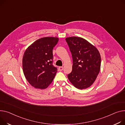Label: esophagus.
<instances>
[{"mask_svg": "<svg viewBox=\"0 0 125 125\" xmlns=\"http://www.w3.org/2000/svg\"><path fill=\"white\" fill-rule=\"evenodd\" d=\"M58 69H59V71H62L63 70V67H62V66H60V67L58 68Z\"/></svg>", "mask_w": 125, "mask_h": 125, "instance_id": "esophagus-1", "label": "esophagus"}]
</instances>
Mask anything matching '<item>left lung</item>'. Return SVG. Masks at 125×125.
I'll return each mask as SVG.
<instances>
[{
    "label": "left lung",
    "mask_w": 125,
    "mask_h": 125,
    "mask_svg": "<svg viewBox=\"0 0 125 125\" xmlns=\"http://www.w3.org/2000/svg\"><path fill=\"white\" fill-rule=\"evenodd\" d=\"M65 40L73 60L72 70L68 78L77 88H87L93 84L100 71V54L94 46L82 38L72 37Z\"/></svg>",
    "instance_id": "1"
}]
</instances>
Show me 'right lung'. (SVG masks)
I'll list each match as a JSON object with an SVG mask.
<instances>
[{
	"label": "right lung",
	"mask_w": 125,
	"mask_h": 125,
	"mask_svg": "<svg viewBox=\"0 0 125 125\" xmlns=\"http://www.w3.org/2000/svg\"><path fill=\"white\" fill-rule=\"evenodd\" d=\"M58 41L56 37L41 38L30 46L24 53V75L29 83L36 88L48 87L57 72V68L53 65V50Z\"/></svg>",
	"instance_id": "right-lung-1"
}]
</instances>
